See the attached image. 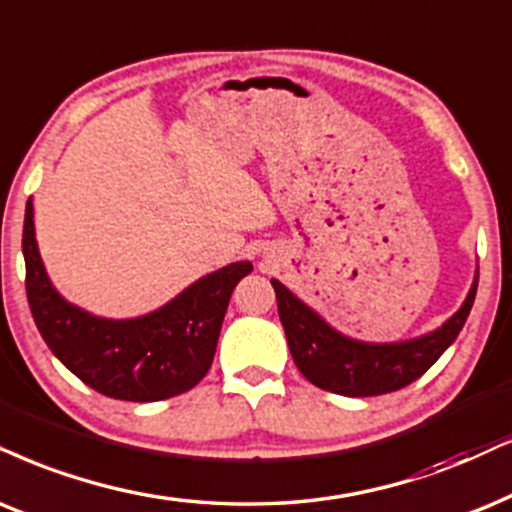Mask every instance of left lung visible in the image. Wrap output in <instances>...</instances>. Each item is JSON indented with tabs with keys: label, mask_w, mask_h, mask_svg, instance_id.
<instances>
[{
	"label": "left lung",
	"mask_w": 512,
	"mask_h": 512,
	"mask_svg": "<svg viewBox=\"0 0 512 512\" xmlns=\"http://www.w3.org/2000/svg\"><path fill=\"white\" fill-rule=\"evenodd\" d=\"M295 366L309 383L345 397H373L418 380L458 338L477 293V271L461 307L435 331L397 342H366L333 328L293 290L271 278Z\"/></svg>",
	"instance_id": "left-lung-1"
}]
</instances>
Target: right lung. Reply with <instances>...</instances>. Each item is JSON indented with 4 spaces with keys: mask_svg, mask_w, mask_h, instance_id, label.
Masks as SVG:
<instances>
[{
    "mask_svg": "<svg viewBox=\"0 0 512 512\" xmlns=\"http://www.w3.org/2000/svg\"><path fill=\"white\" fill-rule=\"evenodd\" d=\"M25 290L32 319L54 357L82 383L122 401H160L196 387L210 371L236 283L250 262L198 278L153 312L108 319L68 302L44 269L32 198L23 222Z\"/></svg>",
    "mask_w": 512,
    "mask_h": 512,
    "instance_id": "right-lung-1",
    "label": "right lung"
}]
</instances>
